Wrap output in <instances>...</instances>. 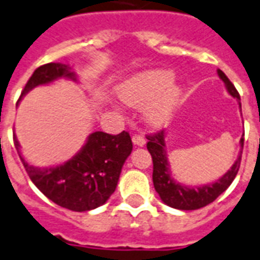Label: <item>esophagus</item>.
Masks as SVG:
<instances>
[{"mask_svg":"<svg viewBox=\"0 0 260 260\" xmlns=\"http://www.w3.org/2000/svg\"><path fill=\"white\" fill-rule=\"evenodd\" d=\"M132 141L137 147H143L145 144V137L143 135H135V136H132Z\"/></svg>","mask_w":260,"mask_h":260,"instance_id":"1","label":"esophagus"}]
</instances>
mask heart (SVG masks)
I'll use <instances>...</instances> for the list:
<instances>
[{
  "label": "heart",
  "mask_w": 260,
  "mask_h": 260,
  "mask_svg": "<svg viewBox=\"0 0 260 260\" xmlns=\"http://www.w3.org/2000/svg\"><path fill=\"white\" fill-rule=\"evenodd\" d=\"M174 75L168 71L144 72L126 80L120 86L119 96L125 104L145 109V117L151 124L160 125L170 117L176 90L171 88Z\"/></svg>",
  "instance_id": "heart-1"
}]
</instances>
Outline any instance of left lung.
I'll list each match as a JSON object with an SVG mask.
<instances>
[{
	"instance_id": "obj_1",
	"label": "left lung",
	"mask_w": 260,
	"mask_h": 260,
	"mask_svg": "<svg viewBox=\"0 0 260 260\" xmlns=\"http://www.w3.org/2000/svg\"><path fill=\"white\" fill-rule=\"evenodd\" d=\"M218 75L225 84V88L229 93L233 97L240 100V96L238 90L234 86V84L229 80V77L218 69ZM239 107L242 108L239 101ZM148 143H147V149L151 153L152 161H153V174H152V180L155 185L156 192L159 193L160 199L163 200L167 206L178 210H199L202 207H206L207 204L212 203L220 193L229 188L230 184L235 179L238 171L240 167V160H242V149H243L244 139H240V153L238 159L235 160L231 170L225 172L220 179L212 183V184H206L203 187H185V185L176 183L171 178L170 164H168V157H167L166 151V132L159 131L153 135H147Z\"/></svg>"
}]
</instances>
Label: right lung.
Here are the masks:
<instances>
[{
	"label": "right lung",
	"mask_w": 260,
	"mask_h": 260,
	"mask_svg": "<svg viewBox=\"0 0 260 260\" xmlns=\"http://www.w3.org/2000/svg\"><path fill=\"white\" fill-rule=\"evenodd\" d=\"M61 77L76 80L68 65L60 62L41 65L27 80L21 97L35 86ZM14 145L36 187L57 206L76 212L94 210L109 199L115 192L126 157L132 152V140L128 132L109 135L97 131L89 135L81 151L67 163L39 168L30 166L21 156L16 137Z\"/></svg>",
	"instance_id": "1"
}]
</instances>
